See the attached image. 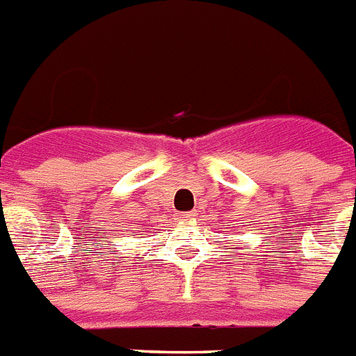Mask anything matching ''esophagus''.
Segmentation results:
<instances>
[{
  "instance_id": "1",
  "label": "esophagus",
  "mask_w": 356,
  "mask_h": 356,
  "mask_svg": "<svg viewBox=\"0 0 356 356\" xmlns=\"http://www.w3.org/2000/svg\"><path fill=\"white\" fill-rule=\"evenodd\" d=\"M196 214L195 213H180L176 214V220L180 222V224H184V222H189V220H195Z\"/></svg>"
}]
</instances>
